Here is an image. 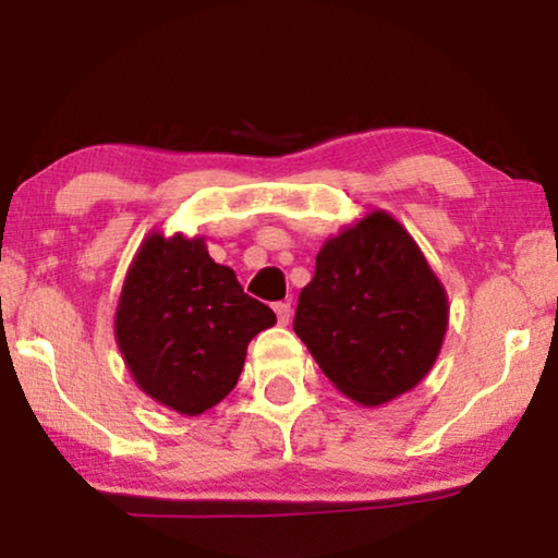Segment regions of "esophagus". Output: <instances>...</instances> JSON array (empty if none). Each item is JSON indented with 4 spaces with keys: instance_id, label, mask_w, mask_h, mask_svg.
Wrapping results in <instances>:
<instances>
[{
    "instance_id": "34e87169",
    "label": "esophagus",
    "mask_w": 558,
    "mask_h": 558,
    "mask_svg": "<svg viewBox=\"0 0 558 558\" xmlns=\"http://www.w3.org/2000/svg\"><path fill=\"white\" fill-rule=\"evenodd\" d=\"M274 312H277L279 325H289V319H292V304H289V302H279L277 307H274Z\"/></svg>"
}]
</instances>
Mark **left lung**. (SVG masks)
I'll return each mask as SVG.
<instances>
[{
  "mask_svg": "<svg viewBox=\"0 0 558 558\" xmlns=\"http://www.w3.org/2000/svg\"><path fill=\"white\" fill-rule=\"evenodd\" d=\"M447 323V292L422 248L393 216L371 210L323 243L294 332L338 391L380 407L422 384Z\"/></svg>",
  "mask_w": 558,
  "mask_h": 558,
  "instance_id": "obj_1",
  "label": "left lung"
}]
</instances>
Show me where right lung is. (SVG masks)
<instances>
[{"label":"right lung","mask_w":558,"mask_h":558,"mask_svg":"<svg viewBox=\"0 0 558 558\" xmlns=\"http://www.w3.org/2000/svg\"><path fill=\"white\" fill-rule=\"evenodd\" d=\"M277 315L216 264L203 235L151 231L129 266L113 332L151 401L197 416L239 384L248 342Z\"/></svg>","instance_id":"right-lung-1"}]
</instances>
